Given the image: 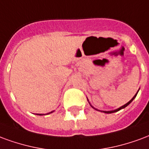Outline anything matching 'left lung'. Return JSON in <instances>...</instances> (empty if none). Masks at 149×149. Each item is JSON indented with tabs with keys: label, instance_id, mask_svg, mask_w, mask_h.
I'll use <instances>...</instances> for the list:
<instances>
[{
	"label": "left lung",
	"instance_id": "obj_1",
	"mask_svg": "<svg viewBox=\"0 0 149 149\" xmlns=\"http://www.w3.org/2000/svg\"><path fill=\"white\" fill-rule=\"evenodd\" d=\"M138 91H139V90H138ZM138 91H137V92H136V94L135 95H134V96H133V97H132V99L130 100V102H127L126 104H125V105H124V106H120V107H119V108H118V109H113V110H109V111H104V110H98V109H95V108H94V106H92V105H91V102H89V100H88V98H87V101H88V102H89V103H90V105H91V107H92V108H94V109H96V110H98V111L103 112V113H115V112H118V111H119V110H120V109H124V108H125V107H126V106H129V105H130V103L132 102V101H133V99H134V98H135V97H136V94H137V93H138Z\"/></svg>",
	"mask_w": 149,
	"mask_h": 149
}]
</instances>
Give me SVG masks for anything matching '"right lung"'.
I'll return each instance as SVG.
<instances>
[{"label": "right lung", "instance_id": "1", "mask_svg": "<svg viewBox=\"0 0 149 149\" xmlns=\"http://www.w3.org/2000/svg\"><path fill=\"white\" fill-rule=\"evenodd\" d=\"M53 112H54V111L50 112V113H47V114H49V113H53ZM36 115H40V116H41V115H44V114H41V113H40H40H37V114H36Z\"/></svg>", "mask_w": 149, "mask_h": 149}]
</instances>
